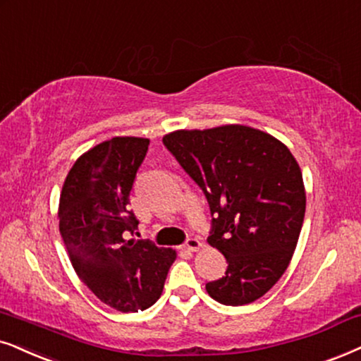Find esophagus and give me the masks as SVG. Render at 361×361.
Segmentation results:
<instances>
[{
	"label": "esophagus",
	"mask_w": 361,
	"mask_h": 361,
	"mask_svg": "<svg viewBox=\"0 0 361 361\" xmlns=\"http://www.w3.org/2000/svg\"><path fill=\"white\" fill-rule=\"evenodd\" d=\"M200 248H203V243L198 238H190L183 245V250H186V252H198Z\"/></svg>",
	"instance_id": "34e87169"
}]
</instances>
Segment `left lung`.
<instances>
[{"mask_svg": "<svg viewBox=\"0 0 361 361\" xmlns=\"http://www.w3.org/2000/svg\"><path fill=\"white\" fill-rule=\"evenodd\" d=\"M163 143L214 214L208 243L228 268L207 283L208 295L230 307L255 302L286 271L298 243L307 207L298 161L275 136L246 125L176 130Z\"/></svg>", "mask_w": 361, "mask_h": 361, "instance_id": "obj_1", "label": "left lung"}]
</instances>
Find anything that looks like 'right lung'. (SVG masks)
I'll use <instances>...</instances> for the list:
<instances>
[{"instance_id":"right-lung-1","label":"right lung","mask_w":361,"mask_h":361,"mask_svg":"<svg viewBox=\"0 0 361 361\" xmlns=\"http://www.w3.org/2000/svg\"><path fill=\"white\" fill-rule=\"evenodd\" d=\"M148 145V138L115 136L90 148L59 195V233L76 275L123 313L152 307L176 259L175 250L133 238L138 220L128 204Z\"/></svg>"}]
</instances>
